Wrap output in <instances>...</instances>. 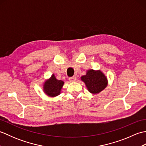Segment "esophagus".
<instances>
[{
	"label": "esophagus",
	"instance_id": "esophagus-1",
	"mask_svg": "<svg viewBox=\"0 0 146 146\" xmlns=\"http://www.w3.org/2000/svg\"><path fill=\"white\" fill-rule=\"evenodd\" d=\"M69 80L70 82H75L76 80V76H72V77H70L69 78Z\"/></svg>",
	"mask_w": 146,
	"mask_h": 146
}]
</instances>
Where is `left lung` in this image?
Masks as SVG:
<instances>
[{
    "label": "left lung",
    "mask_w": 146,
    "mask_h": 146,
    "mask_svg": "<svg viewBox=\"0 0 146 146\" xmlns=\"http://www.w3.org/2000/svg\"><path fill=\"white\" fill-rule=\"evenodd\" d=\"M81 80L85 83L88 91L94 94L102 92L107 85V78L99 70H88L85 75L81 77Z\"/></svg>",
    "instance_id": "left-lung-1"
}]
</instances>
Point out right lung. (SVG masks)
I'll return each mask as SVG.
<instances>
[{"label":"right lung","instance_id":"obj_1","mask_svg":"<svg viewBox=\"0 0 146 146\" xmlns=\"http://www.w3.org/2000/svg\"><path fill=\"white\" fill-rule=\"evenodd\" d=\"M64 82L62 80H58L53 74L51 77L44 83V91L48 96L56 97L60 95L61 89L63 87Z\"/></svg>","mask_w":146,"mask_h":146}]
</instances>
